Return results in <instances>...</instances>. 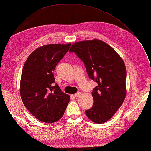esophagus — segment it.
<instances>
[{
	"label": "esophagus",
	"instance_id": "obj_1",
	"mask_svg": "<svg viewBox=\"0 0 151 151\" xmlns=\"http://www.w3.org/2000/svg\"><path fill=\"white\" fill-rule=\"evenodd\" d=\"M81 95V92H79V91H78V92H77L75 95H74V96H75V97H79V96Z\"/></svg>",
	"mask_w": 151,
	"mask_h": 151
}]
</instances>
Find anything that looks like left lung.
I'll list each match as a JSON object with an SVG mask.
<instances>
[{"label":"left lung","mask_w":151,"mask_h":151,"mask_svg":"<svg viewBox=\"0 0 151 151\" xmlns=\"http://www.w3.org/2000/svg\"><path fill=\"white\" fill-rule=\"evenodd\" d=\"M74 52L85 66L89 78L97 83L92 93L93 105L86 110L88 118L98 124L113 116L126 97V66L111 47L99 40L73 43Z\"/></svg>","instance_id":"left-lung-1"}]
</instances>
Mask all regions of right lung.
I'll use <instances>...</instances> for the list:
<instances>
[{
  "mask_svg": "<svg viewBox=\"0 0 151 151\" xmlns=\"http://www.w3.org/2000/svg\"><path fill=\"white\" fill-rule=\"evenodd\" d=\"M71 43L49 44L36 49L24 65L20 95L24 106L42 122L60 120L70 101L69 95L54 84L53 71L68 51Z\"/></svg>",
  "mask_w": 151,
  "mask_h": 151,
  "instance_id": "right-lung-1",
  "label": "right lung"
}]
</instances>
